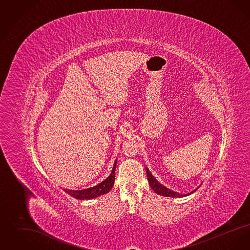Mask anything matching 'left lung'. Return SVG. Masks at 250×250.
<instances>
[{"label":"left lung","instance_id":"left-lung-1","mask_svg":"<svg viewBox=\"0 0 250 250\" xmlns=\"http://www.w3.org/2000/svg\"><path fill=\"white\" fill-rule=\"evenodd\" d=\"M146 173H147V179H148V183H149V186L151 187V188L153 190L155 191L156 194L158 195H161V196H164V197H172V198H181V197H186V196H188L192 193H194L195 191L197 190L199 188H197L195 190L191 191L190 193H188V194H179L177 192H174V191L170 190L168 188H167L166 187L162 186L160 183H158L156 181V179L153 176V174L149 171L148 168H146Z\"/></svg>","mask_w":250,"mask_h":250}]
</instances>
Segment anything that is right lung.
Segmentation results:
<instances>
[{"mask_svg": "<svg viewBox=\"0 0 250 250\" xmlns=\"http://www.w3.org/2000/svg\"><path fill=\"white\" fill-rule=\"evenodd\" d=\"M116 163L117 160L115 161L112 170L109 174V176L106 180L102 181L100 184L97 186H95L93 188H87V189H83V190H70V189H64V191L72 196L75 199L78 200H92L97 198L101 195L107 194L108 191L110 190L113 186H114V181H115V167H116Z\"/></svg>", "mask_w": 250, "mask_h": 250, "instance_id": "right-lung-1", "label": "right lung"}]
</instances>
